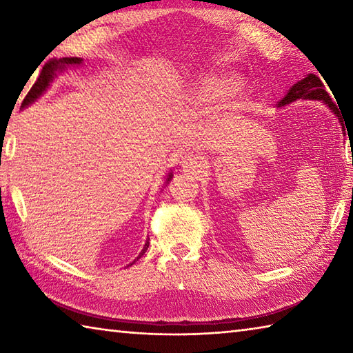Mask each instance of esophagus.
<instances>
[{"label":"esophagus","mask_w":353,"mask_h":353,"mask_svg":"<svg viewBox=\"0 0 353 353\" xmlns=\"http://www.w3.org/2000/svg\"><path fill=\"white\" fill-rule=\"evenodd\" d=\"M178 163H179V165H181L184 170H194L196 168H201L203 158H199L198 155H189L188 154V155L179 157Z\"/></svg>","instance_id":"esophagus-1"}]
</instances>
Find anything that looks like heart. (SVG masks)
I'll use <instances>...</instances> for the list:
<instances>
[{
	"mask_svg": "<svg viewBox=\"0 0 353 353\" xmlns=\"http://www.w3.org/2000/svg\"><path fill=\"white\" fill-rule=\"evenodd\" d=\"M232 84H234V77L232 75L203 77L198 78L196 81L192 84L189 94L196 99H210L224 94Z\"/></svg>",
	"mask_w": 353,
	"mask_h": 353,
	"instance_id": "1",
	"label": "heart"
}]
</instances>
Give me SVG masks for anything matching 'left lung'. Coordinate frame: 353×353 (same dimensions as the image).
I'll use <instances>...</instances> for the list:
<instances>
[{
	"instance_id": "obj_1",
	"label": "left lung",
	"mask_w": 353,
	"mask_h": 353,
	"mask_svg": "<svg viewBox=\"0 0 353 353\" xmlns=\"http://www.w3.org/2000/svg\"><path fill=\"white\" fill-rule=\"evenodd\" d=\"M296 99H318V101H323L324 104H327L329 109L338 117V119H340V123L344 128L341 114H340V110H338L336 104L332 101V97L327 94V90H325L321 79L316 75H314V73H309V75L303 78L301 81H298L296 84L292 85L288 94H285V97L281 99L278 105L281 108V105L294 103V101H296Z\"/></svg>"
}]
</instances>
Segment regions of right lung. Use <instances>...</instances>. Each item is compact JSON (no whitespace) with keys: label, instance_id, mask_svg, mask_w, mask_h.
<instances>
[{"label":"right lung","instance_id":"obj_1","mask_svg":"<svg viewBox=\"0 0 353 353\" xmlns=\"http://www.w3.org/2000/svg\"><path fill=\"white\" fill-rule=\"evenodd\" d=\"M81 63H83V59L81 58H77V57H69V58L65 57V58H59V59H52V61L46 63L41 73H39V77H38V79L35 81V84L32 85V89L29 90V94L26 95V98L23 99L21 109L28 108L29 104H32L33 101H37V99L44 94V90L49 88L50 83L53 81V78H55L57 72L64 70L65 68H68V65H79ZM170 179H172V174H169L168 179H165V184H168ZM148 248H149V239H148V241H145L144 248L141 250V254L137 256V259H139L145 254V250H148ZM137 259H135V261H137ZM134 263H130V264H134Z\"/></svg>","mask_w":353,"mask_h":353}]
</instances>
